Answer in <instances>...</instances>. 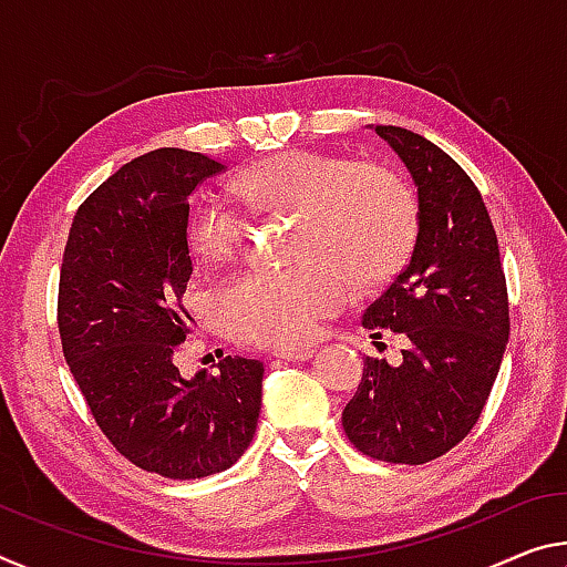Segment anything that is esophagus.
Instances as JSON below:
<instances>
[{"instance_id":"1","label":"esophagus","mask_w":567,"mask_h":567,"mask_svg":"<svg viewBox=\"0 0 567 567\" xmlns=\"http://www.w3.org/2000/svg\"><path fill=\"white\" fill-rule=\"evenodd\" d=\"M312 353H316V350L312 348H280V350H275V358H280V361H310L312 358Z\"/></svg>"}]
</instances>
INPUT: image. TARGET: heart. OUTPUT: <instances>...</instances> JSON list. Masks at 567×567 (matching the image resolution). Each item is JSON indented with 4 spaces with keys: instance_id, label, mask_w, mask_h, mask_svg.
Returning <instances> with one entry per match:
<instances>
[{
    "instance_id": "1",
    "label": "heart",
    "mask_w": 567,
    "mask_h": 567,
    "mask_svg": "<svg viewBox=\"0 0 567 567\" xmlns=\"http://www.w3.org/2000/svg\"><path fill=\"white\" fill-rule=\"evenodd\" d=\"M237 194L257 212L300 217L298 257L282 272L247 269L217 290V316L241 343L292 348L316 340L320 320L396 272L416 237V199L393 171L343 156L287 151L247 168ZM247 229L239 206L206 194L188 217V247L202 262L235 255Z\"/></svg>"
}]
</instances>
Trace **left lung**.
<instances>
[{"mask_svg":"<svg viewBox=\"0 0 567 567\" xmlns=\"http://www.w3.org/2000/svg\"><path fill=\"white\" fill-rule=\"evenodd\" d=\"M416 184V241L406 267L363 312V328L406 340L403 361L365 358L343 429L358 452L426 464L470 434L509 338L499 245L480 188L436 143L371 125Z\"/></svg>","mask_w":567,"mask_h":567,"instance_id":"obj_1","label":"left lung"}]
</instances>
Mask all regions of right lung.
Wrapping results in <instances>:
<instances>
[{
  "mask_svg": "<svg viewBox=\"0 0 567 567\" xmlns=\"http://www.w3.org/2000/svg\"><path fill=\"white\" fill-rule=\"evenodd\" d=\"M227 168L184 148L138 156L95 188L70 227L60 269L62 353L90 411L125 460L168 480L229 470L255 436L265 365L227 355L184 379L182 298L192 277L188 214Z\"/></svg>",
  "mask_w": 567,
  "mask_h": 567,
  "instance_id": "1",
  "label": "right lung"
}]
</instances>
